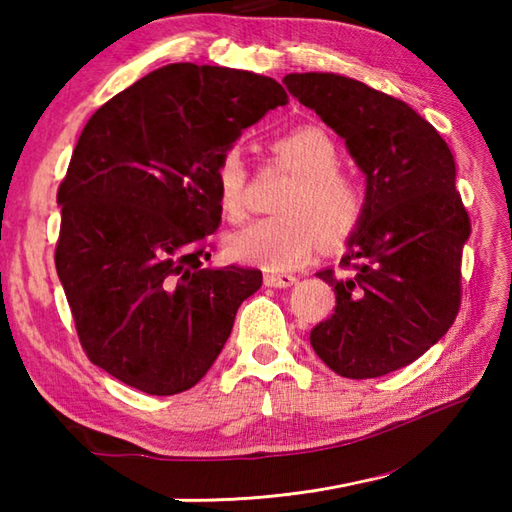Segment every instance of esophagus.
<instances>
[{"instance_id": "esophagus-1", "label": "esophagus", "mask_w": 512, "mask_h": 512, "mask_svg": "<svg viewBox=\"0 0 512 512\" xmlns=\"http://www.w3.org/2000/svg\"><path fill=\"white\" fill-rule=\"evenodd\" d=\"M264 282L268 284V287L287 289V287H293V284L298 282V277L291 275V273H266Z\"/></svg>"}]
</instances>
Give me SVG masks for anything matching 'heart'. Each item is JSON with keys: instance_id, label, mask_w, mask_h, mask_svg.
<instances>
[{"instance_id": "obj_1", "label": "heart", "mask_w": 512, "mask_h": 512, "mask_svg": "<svg viewBox=\"0 0 512 512\" xmlns=\"http://www.w3.org/2000/svg\"><path fill=\"white\" fill-rule=\"evenodd\" d=\"M273 151L298 173L284 192V214L257 219L225 241V250L241 264L262 266L271 273L307 262L320 237L343 241L357 232L366 214V196L339 169V146L318 126H298L280 135ZM248 169L237 149L221 155L214 171L216 201L228 221L246 212Z\"/></svg>"}]
</instances>
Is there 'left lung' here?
Segmentation results:
<instances>
[{
  "label": "left lung",
  "mask_w": 512,
  "mask_h": 512,
  "mask_svg": "<svg viewBox=\"0 0 512 512\" xmlns=\"http://www.w3.org/2000/svg\"><path fill=\"white\" fill-rule=\"evenodd\" d=\"M284 85L341 135L366 173V214L341 273H316L336 293L311 348L336 375L372 379L409 366L447 334L461 307L470 237L447 142L404 101L339 74H287Z\"/></svg>",
  "instance_id": "8db88e82"
}]
</instances>
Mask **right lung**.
Wrapping results in <instances>:
<instances>
[{
    "label": "right lung",
    "instance_id": "obj_1",
    "mask_svg": "<svg viewBox=\"0 0 512 512\" xmlns=\"http://www.w3.org/2000/svg\"><path fill=\"white\" fill-rule=\"evenodd\" d=\"M277 81L244 69H155L94 112L58 187L56 271L88 359L149 395L189 391L232 332L257 268H212L214 171Z\"/></svg>",
    "mask_w": 512,
    "mask_h": 512
}]
</instances>
